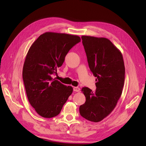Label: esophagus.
Returning <instances> with one entry per match:
<instances>
[{
  "mask_svg": "<svg viewBox=\"0 0 146 146\" xmlns=\"http://www.w3.org/2000/svg\"><path fill=\"white\" fill-rule=\"evenodd\" d=\"M73 90L74 92H79L80 91V88L78 87H74L73 88Z\"/></svg>",
  "mask_w": 146,
  "mask_h": 146,
  "instance_id": "34e87169",
  "label": "esophagus"
}]
</instances>
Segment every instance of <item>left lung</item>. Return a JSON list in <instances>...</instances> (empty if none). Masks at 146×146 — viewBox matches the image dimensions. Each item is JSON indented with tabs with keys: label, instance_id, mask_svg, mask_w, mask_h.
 Here are the masks:
<instances>
[{
	"label": "left lung",
	"instance_id": "8db88e82",
	"mask_svg": "<svg viewBox=\"0 0 146 146\" xmlns=\"http://www.w3.org/2000/svg\"><path fill=\"white\" fill-rule=\"evenodd\" d=\"M89 67L96 78L95 92L83 88L85 103L80 114L87 120L98 122L111 113L121 96L125 80V66L121 52L106 38L82 36Z\"/></svg>",
	"mask_w": 146,
	"mask_h": 146
}]
</instances>
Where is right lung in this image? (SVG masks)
<instances>
[{
  "label": "right lung",
  "mask_w": 146,
  "mask_h": 146,
  "mask_svg": "<svg viewBox=\"0 0 146 146\" xmlns=\"http://www.w3.org/2000/svg\"><path fill=\"white\" fill-rule=\"evenodd\" d=\"M77 35L47 32L41 35L31 46L22 70L28 101L40 116L50 118L58 115L73 92L51 75L62 66L67 54L80 42Z\"/></svg>",
  "instance_id": "right-lung-1"
}]
</instances>
